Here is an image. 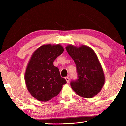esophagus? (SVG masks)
Wrapping results in <instances>:
<instances>
[{
	"label": "esophagus",
	"instance_id": "34e87169",
	"mask_svg": "<svg viewBox=\"0 0 126 126\" xmlns=\"http://www.w3.org/2000/svg\"><path fill=\"white\" fill-rule=\"evenodd\" d=\"M65 80H66V82L68 83V82H69V80H70L69 77H65Z\"/></svg>",
	"mask_w": 126,
	"mask_h": 126
}]
</instances>
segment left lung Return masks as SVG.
<instances>
[{"instance_id":"left-lung-1","label":"left lung","mask_w":126,"mask_h":126,"mask_svg":"<svg viewBox=\"0 0 126 126\" xmlns=\"http://www.w3.org/2000/svg\"><path fill=\"white\" fill-rule=\"evenodd\" d=\"M66 50L76 65L78 79L70 83L72 88L80 96L92 98L101 91L105 82L102 66L95 52L86 45L76 47L69 45Z\"/></svg>"}]
</instances>
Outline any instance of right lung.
Instances as JSON below:
<instances>
[{
  "instance_id": "1",
  "label": "right lung",
  "mask_w": 126,
  "mask_h": 126,
  "mask_svg": "<svg viewBox=\"0 0 126 126\" xmlns=\"http://www.w3.org/2000/svg\"><path fill=\"white\" fill-rule=\"evenodd\" d=\"M64 51L61 45H43L32 53L25 73L27 90L40 101H47L57 95L66 83L53 62Z\"/></svg>"
}]
</instances>
